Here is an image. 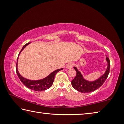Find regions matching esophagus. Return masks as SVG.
<instances>
[{"label":"esophagus","instance_id":"obj_1","mask_svg":"<svg viewBox=\"0 0 124 124\" xmlns=\"http://www.w3.org/2000/svg\"><path fill=\"white\" fill-rule=\"evenodd\" d=\"M73 66H74V65H73V63H70L67 64L66 68L67 69H70V68H73Z\"/></svg>","mask_w":124,"mask_h":124}]
</instances>
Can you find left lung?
<instances>
[{"label":"left lung","instance_id":"1","mask_svg":"<svg viewBox=\"0 0 124 124\" xmlns=\"http://www.w3.org/2000/svg\"><path fill=\"white\" fill-rule=\"evenodd\" d=\"M106 60L108 62L107 69L104 74L95 81H89L83 78V75L81 73L77 70L76 67H74V70H76V76L72 80L71 84L74 89L78 91L83 92V93H88L91 92L98 89L103 85L106 80L107 78L110 70V61L108 57L106 58Z\"/></svg>","mask_w":124,"mask_h":124}]
</instances>
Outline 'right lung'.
<instances>
[{"label":"right lung","mask_w":124,"mask_h":124,"mask_svg":"<svg viewBox=\"0 0 124 124\" xmlns=\"http://www.w3.org/2000/svg\"><path fill=\"white\" fill-rule=\"evenodd\" d=\"M29 43H27L26 44H25L23 46L22 50H21L19 54H18V56H19L20 54L21 53V52L22 51L23 49L27 45H28ZM17 61H18V58H17V60L16 70L17 74L21 81V82L23 84L26 86L27 87L37 91H44V90H46V89H49L50 87H51V86L52 85V84H53L54 79V76H55L56 73L59 72V71H60L61 70H62L63 69V68H61V69H59V70L54 71V72H52L49 75H48L47 77H46L45 78L43 79L39 80H31L27 79L26 78H24L22 77L21 75L20 74V73H18V70H17Z\"/></svg>","instance_id":"obj_1"}]
</instances>
